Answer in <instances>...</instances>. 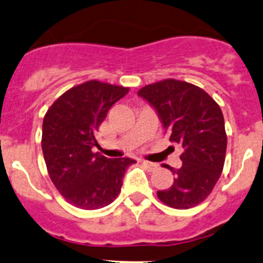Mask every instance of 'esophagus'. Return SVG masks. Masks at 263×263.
Wrapping results in <instances>:
<instances>
[{"instance_id": "34e87169", "label": "esophagus", "mask_w": 263, "mask_h": 263, "mask_svg": "<svg viewBox=\"0 0 263 263\" xmlns=\"http://www.w3.org/2000/svg\"><path fill=\"white\" fill-rule=\"evenodd\" d=\"M141 163H142V165H144L145 168H147V170H149V171H154V170H157V167H158L157 163L147 162V160H142Z\"/></svg>"}]
</instances>
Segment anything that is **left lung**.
Wrapping results in <instances>:
<instances>
[{
	"label": "left lung",
	"instance_id": "8db88e82",
	"mask_svg": "<svg viewBox=\"0 0 263 263\" xmlns=\"http://www.w3.org/2000/svg\"><path fill=\"white\" fill-rule=\"evenodd\" d=\"M162 121L170 141L182 149V165L172 171V186L158 191L164 204L189 210L212 193L225 163L228 136L218 104L198 86L177 80L147 85L137 92Z\"/></svg>",
	"mask_w": 263,
	"mask_h": 263
}]
</instances>
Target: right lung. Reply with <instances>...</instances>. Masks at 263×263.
I'll use <instances>...</instances> for the list:
<instances>
[{
  "instance_id": "right-lung-1",
  "label": "right lung",
  "mask_w": 263,
  "mask_h": 263,
  "mask_svg": "<svg viewBox=\"0 0 263 263\" xmlns=\"http://www.w3.org/2000/svg\"><path fill=\"white\" fill-rule=\"evenodd\" d=\"M128 87L88 81L64 92L46 113L42 152L51 181L68 203L81 210L110 204L121 191L129 158L92 153L108 110Z\"/></svg>"
}]
</instances>
